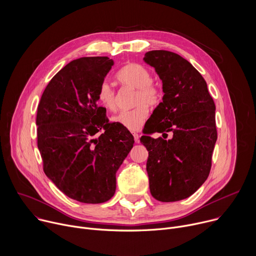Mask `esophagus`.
Masks as SVG:
<instances>
[{
  "instance_id": "1",
  "label": "esophagus",
  "mask_w": 256,
  "mask_h": 256,
  "mask_svg": "<svg viewBox=\"0 0 256 256\" xmlns=\"http://www.w3.org/2000/svg\"><path fill=\"white\" fill-rule=\"evenodd\" d=\"M132 134H134V142H140V134H136V132H134Z\"/></svg>"
}]
</instances>
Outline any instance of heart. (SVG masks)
<instances>
[{
    "mask_svg": "<svg viewBox=\"0 0 256 256\" xmlns=\"http://www.w3.org/2000/svg\"><path fill=\"white\" fill-rule=\"evenodd\" d=\"M118 80L124 87L136 89L134 104L136 107L124 110L114 116V120L130 130H138L149 116L147 105L154 106L161 99V91L153 82L152 72L142 64L132 62L122 68L116 74ZM97 97L103 107L109 112L118 108V94L114 86L103 81L99 88Z\"/></svg>",
    "mask_w": 256,
    "mask_h": 256,
    "instance_id": "obj_1",
    "label": "heart"
}]
</instances>
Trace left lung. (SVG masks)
Listing matches in <instances>:
<instances>
[{
    "label": "left lung",
    "instance_id": "8db88e82",
    "mask_svg": "<svg viewBox=\"0 0 256 256\" xmlns=\"http://www.w3.org/2000/svg\"><path fill=\"white\" fill-rule=\"evenodd\" d=\"M144 62L163 83V101L140 138L149 151L150 192L164 202L194 194L206 180L218 138L214 102L200 72L186 58L168 50H151ZM162 132L164 138L150 136ZM172 134L168 140V132Z\"/></svg>",
    "mask_w": 256,
    "mask_h": 256
}]
</instances>
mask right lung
<instances>
[{
    "label": "right lung",
    "instance_id": "add662e5",
    "mask_svg": "<svg viewBox=\"0 0 256 256\" xmlns=\"http://www.w3.org/2000/svg\"><path fill=\"white\" fill-rule=\"evenodd\" d=\"M112 64L107 56L72 60L50 81L38 107L44 171L66 196L84 204L114 196L116 173L134 142L126 128L109 122L106 108L97 103Z\"/></svg>",
    "mask_w": 256,
    "mask_h": 256
}]
</instances>
